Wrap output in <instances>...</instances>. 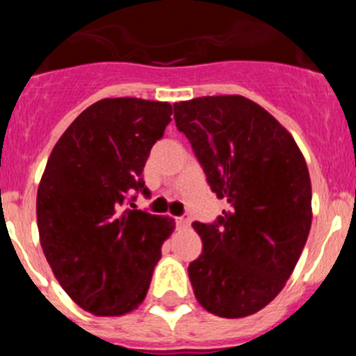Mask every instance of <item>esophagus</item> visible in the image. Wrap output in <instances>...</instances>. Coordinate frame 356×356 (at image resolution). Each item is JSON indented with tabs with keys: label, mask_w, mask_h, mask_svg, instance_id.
<instances>
[{
	"label": "esophagus",
	"mask_w": 356,
	"mask_h": 356,
	"mask_svg": "<svg viewBox=\"0 0 356 356\" xmlns=\"http://www.w3.org/2000/svg\"><path fill=\"white\" fill-rule=\"evenodd\" d=\"M176 225L180 226V228H185V226L191 225V219H188V216H180V217H176Z\"/></svg>",
	"instance_id": "obj_1"
}]
</instances>
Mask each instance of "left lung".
<instances>
[{"label":"left lung","mask_w":356,"mask_h":356,"mask_svg":"<svg viewBox=\"0 0 356 356\" xmlns=\"http://www.w3.org/2000/svg\"><path fill=\"white\" fill-rule=\"evenodd\" d=\"M175 121L212 193L228 201L213 222H193L203 241L188 264L194 294L219 317L251 316L284 289L308 238L307 163L292 135L248 97L175 103Z\"/></svg>","instance_id":"obj_1"}]
</instances>
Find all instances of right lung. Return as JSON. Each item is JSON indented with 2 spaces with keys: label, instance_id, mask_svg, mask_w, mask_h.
I'll list each match as a JSON object with an SVG mask.
<instances>
[{
  "label": "right lung",
  "instance_id": "1",
  "mask_svg": "<svg viewBox=\"0 0 356 356\" xmlns=\"http://www.w3.org/2000/svg\"><path fill=\"white\" fill-rule=\"evenodd\" d=\"M171 114L163 102L102 99L71 122L46 163L37 191L40 246L62 289L94 316L143 303L175 229V219L134 203L149 194L143 169Z\"/></svg>",
  "mask_w": 356,
  "mask_h": 356
}]
</instances>
